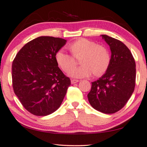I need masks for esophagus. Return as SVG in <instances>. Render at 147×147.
<instances>
[{"label":"esophagus","mask_w":147,"mask_h":147,"mask_svg":"<svg viewBox=\"0 0 147 147\" xmlns=\"http://www.w3.org/2000/svg\"><path fill=\"white\" fill-rule=\"evenodd\" d=\"M78 82H79V80H71V84H76V83H78Z\"/></svg>","instance_id":"esophagus-1"}]
</instances>
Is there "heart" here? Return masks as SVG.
Segmentation results:
<instances>
[{
  "label": "heart",
  "mask_w": 147,
  "mask_h": 147,
  "mask_svg": "<svg viewBox=\"0 0 147 147\" xmlns=\"http://www.w3.org/2000/svg\"><path fill=\"white\" fill-rule=\"evenodd\" d=\"M68 48L74 57L63 49H60L55 54V59L63 71H68L75 64L74 57L82 55L80 59L82 65L70 69L68 74L71 77L86 78L92 74L95 77H99L109 68L111 55L105 46L86 38H80L71 42Z\"/></svg>",
  "instance_id": "heart-1"
}]
</instances>
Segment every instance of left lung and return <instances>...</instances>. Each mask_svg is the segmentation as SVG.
Segmentation results:
<instances>
[{
  "instance_id": "left-lung-1",
  "label": "left lung",
  "mask_w": 147,
  "mask_h": 147,
  "mask_svg": "<svg viewBox=\"0 0 147 147\" xmlns=\"http://www.w3.org/2000/svg\"><path fill=\"white\" fill-rule=\"evenodd\" d=\"M101 36L110 46L111 63L105 74L91 82L88 97L95 109L111 114L122 109L133 93L136 64L131 51L122 42L107 35Z\"/></svg>"
}]
</instances>
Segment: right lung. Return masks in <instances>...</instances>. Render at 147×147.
I'll return each instance as SVG.
<instances>
[{"instance_id": "add662e5", "label": "right lung", "mask_w": 147, "mask_h": 147, "mask_svg": "<svg viewBox=\"0 0 147 147\" xmlns=\"http://www.w3.org/2000/svg\"><path fill=\"white\" fill-rule=\"evenodd\" d=\"M65 42L63 38L40 36L25 44L14 59V92L23 107L34 115L46 116L58 109L71 85L55 59Z\"/></svg>"}]
</instances>
